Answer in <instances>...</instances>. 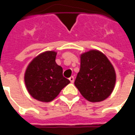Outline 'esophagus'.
<instances>
[{"mask_svg":"<svg viewBox=\"0 0 135 135\" xmlns=\"http://www.w3.org/2000/svg\"><path fill=\"white\" fill-rule=\"evenodd\" d=\"M69 80L70 81L71 83H73L74 82V76H70V78H69Z\"/></svg>","mask_w":135,"mask_h":135,"instance_id":"34e87169","label":"esophagus"}]
</instances>
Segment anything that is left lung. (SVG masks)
Wrapping results in <instances>:
<instances>
[{
  "instance_id": "8db88e82",
  "label": "left lung",
  "mask_w": 135,
  "mask_h": 135,
  "mask_svg": "<svg viewBox=\"0 0 135 135\" xmlns=\"http://www.w3.org/2000/svg\"><path fill=\"white\" fill-rule=\"evenodd\" d=\"M115 83V70L105 55L94 49L81 55L80 69L74 84L86 100H105L110 95Z\"/></svg>"
}]
</instances>
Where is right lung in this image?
Instances as JSON below:
<instances>
[{"instance_id":"obj_1","label":"right lung","mask_w":135,"mask_h":135,"mask_svg":"<svg viewBox=\"0 0 135 135\" xmlns=\"http://www.w3.org/2000/svg\"><path fill=\"white\" fill-rule=\"evenodd\" d=\"M57 52L46 51L31 61L25 74V83L29 94L37 101L49 102L70 83L63 76V69L55 62Z\"/></svg>"}]
</instances>
